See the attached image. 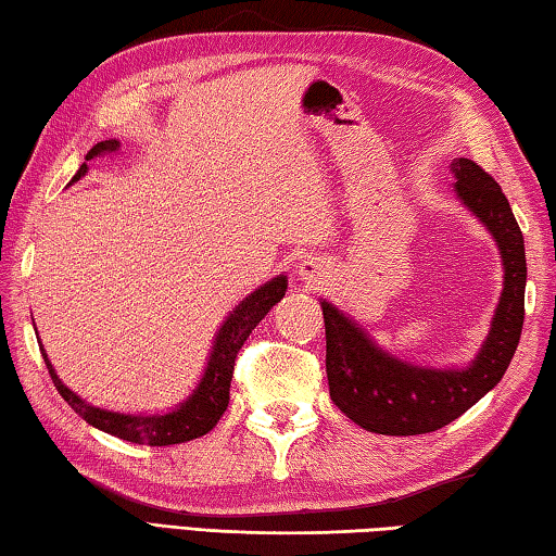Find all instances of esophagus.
Instances as JSON below:
<instances>
[{"mask_svg": "<svg viewBox=\"0 0 556 556\" xmlns=\"http://www.w3.org/2000/svg\"><path fill=\"white\" fill-rule=\"evenodd\" d=\"M323 273H325V266L317 258H307L300 263V276H303V280H307V283H317V280L323 278Z\"/></svg>", "mask_w": 556, "mask_h": 556, "instance_id": "obj_1", "label": "esophagus"}]
</instances>
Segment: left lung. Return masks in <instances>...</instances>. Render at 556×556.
Instances as JSON below:
<instances>
[{
  "label": "left lung",
  "mask_w": 556,
  "mask_h": 556,
  "mask_svg": "<svg viewBox=\"0 0 556 556\" xmlns=\"http://www.w3.org/2000/svg\"><path fill=\"white\" fill-rule=\"evenodd\" d=\"M456 192L498 241L505 288L491 334L466 371H432L403 364L378 349L362 329L323 303L329 395L349 420L376 434H425L454 422L501 381L518 349L525 319L522 231L501 185L481 165L454 159Z\"/></svg>",
  "instance_id": "obj_1"
}]
</instances>
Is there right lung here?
<instances>
[{
	"instance_id": "obj_1",
	"label": "right lung",
	"mask_w": 556,
	"mask_h": 556,
	"mask_svg": "<svg viewBox=\"0 0 556 556\" xmlns=\"http://www.w3.org/2000/svg\"><path fill=\"white\" fill-rule=\"evenodd\" d=\"M116 149H119V141L116 139L100 141L92 146L90 153L85 155V161H90L97 153L116 151ZM85 173H87V165L83 163L80 170L75 173L73 182L80 180ZM286 288H288L286 276L273 278L270 283L258 288L256 293L249 295L237 309H233L227 323H224L219 329L217 342H214V352L207 364V371H204V378L198 386V391L192 393L190 401H185L178 410L173 413L119 415V413L100 410V407L85 403L83 397H77L71 391V388L63 386V381L55 376L51 362H48V356L41 349L43 362H46L48 374H51L53 386L58 388V393L63 395V401L71 405L85 422L97 427V430L119 437V440H126V442L149 444V446H168V444L198 440V437L207 434L212 427L219 422L224 410H227L233 364H237L239 349L243 346V342H247L253 329H256L261 319L268 315V309L286 295Z\"/></svg>"
}]
</instances>
